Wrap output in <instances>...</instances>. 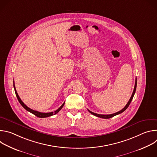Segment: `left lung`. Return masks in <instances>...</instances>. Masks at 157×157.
Segmentation results:
<instances>
[{"instance_id":"1","label":"left lung","mask_w":157,"mask_h":157,"mask_svg":"<svg viewBox=\"0 0 157 157\" xmlns=\"http://www.w3.org/2000/svg\"><path fill=\"white\" fill-rule=\"evenodd\" d=\"M136 88H137V78L136 79V82H135V86H134V89H133V93H132V96H131V97H130V99H129V101H128V102H127V104H126V105L121 110H120V111H119V112H117V113H114V114H108V115H103V114H96V113H93V112H91V111H90L89 110H88V111L89 112V113H90L91 114H92L93 115H94V116H96V117H100V118H102V119H109V118H111V117H114V116H116V115H118V114H121L122 113H123L124 111H125L127 109V107L129 106V105H130V102H131V101H132V99H133V96H134V94H135V93H136Z\"/></svg>"}]
</instances>
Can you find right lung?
Segmentation results:
<instances>
[{"mask_svg": "<svg viewBox=\"0 0 157 157\" xmlns=\"http://www.w3.org/2000/svg\"><path fill=\"white\" fill-rule=\"evenodd\" d=\"M15 84H14V81H13V87H14V90H15V94H16V96H17V99H18V101H19V102H20V104L22 105V107H23L25 109H26L27 111H29V112H30V113H31L32 114H34L35 116H36V117H40V118H44V117H50V116H53V115H54V114H57L58 112L62 109V107H63V105H64V103L56 110H55V113H53V112H52V113H40V112H38V111H36V110H33V109H30V108H29V107H27L23 102H22V101L21 100V99L20 98V97H19V96L18 95V94H17V91H16V89H15V85H14Z\"/></svg>", "mask_w": 157, "mask_h": 157, "instance_id": "1", "label": "right lung"}]
</instances>
